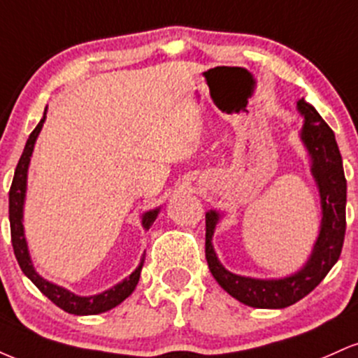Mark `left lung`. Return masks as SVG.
<instances>
[{"instance_id": "obj_1", "label": "left lung", "mask_w": 358, "mask_h": 358, "mask_svg": "<svg viewBox=\"0 0 358 358\" xmlns=\"http://www.w3.org/2000/svg\"><path fill=\"white\" fill-rule=\"evenodd\" d=\"M296 104L299 113L305 116L301 139L313 159L311 171L320 187L323 207L318 241L305 268L285 279H252L229 273L220 264L212 248L213 229L219 220V213L210 210L205 215V257L210 273L232 298L252 308H286L294 305L323 281L328 271L338 261L343 248L347 229V180L343 173L342 155L334 131L316 113L313 106L308 104L303 97Z\"/></svg>"}]
</instances>
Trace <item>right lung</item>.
<instances>
[{"mask_svg": "<svg viewBox=\"0 0 358 358\" xmlns=\"http://www.w3.org/2000/svg\"><path fill=\"white\" fill-rule=\"evenodd\" d=\"M45 114H47V109H45L42 121L36 124V127L31 131V134L27 139V145H24L23 155L20 158L18 165H16L13 182H11L10 188V229H11V244H13L15 257L18 261L20 268L24 273V276L30 279L34 285L38 287L40 291L50 299L52 303H55L57 306L62 308L64 311L72 315H97L104 313V311L113 310L117 305H121L124 299L129 296L131 293L136 287L139 281V274H141L143 262H145V256H143L141 262H139L138 269L131 274L129 278H126L124 281L119 282L110 289L104 291L102 294H96V296H77V294L71 293V291L64 289V287L52 285V282L45 281L43 278H40L38 274L35 273L34 264H31L30 256H28L27 249V241H24L23 234V200H24V188H27V171H28V163H30L31 151H34L36 136H38L40 129H42ZM156 215H158V210H151L143 215V227L150 229L151 224H153Z\"/></svg>", "mask_w": 358, "mask_h": 358, "instance_id": "obj_1", "label": "right lung"}]
</instances>
